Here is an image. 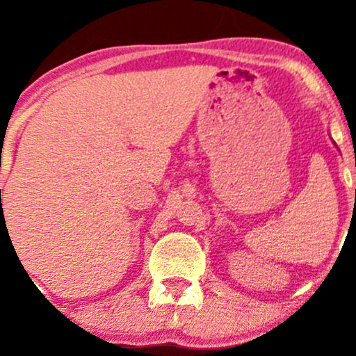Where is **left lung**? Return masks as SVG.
<instances>
[{"label":"left lung","instance_id":"1","mask_svg":"<svg viewBox=\"0 0 356 356\" xmlns=\"http://www.w3.org/2000/svg\"><path fill=\"white\" fill-rule=\"evenodd\" d=\"M355 199H356V189H355Z\"/></svg>","mask_w":356,"mask_h":356}]
</instances>
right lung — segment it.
<instances>
[{"label":"right lung","instance_id":"right-lung-1","mask_svg":"<svg viewBox=\"0 0 356 356\" xmlns=\"http://www.w3.org/2000/svg\"><path fill=\"white\" fill-rule=\"evenodd\" d=\"M0 192H1V191H0Z\"/></svg>","mask_w":356,"mask_h":356}]
</instances>
